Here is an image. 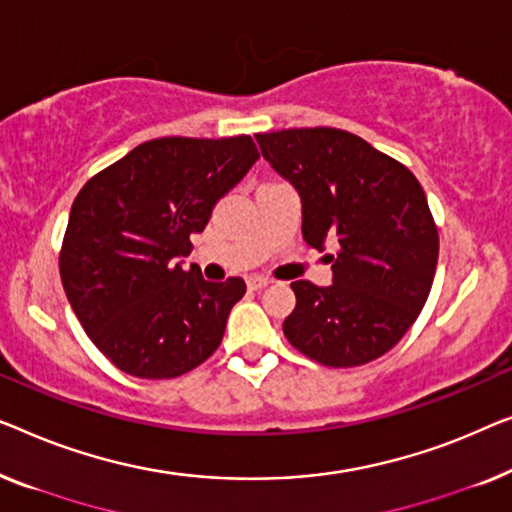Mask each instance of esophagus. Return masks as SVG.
Segmentation results:
<instances>
[{"instance_id": "1", "label": "esophagus", "mask_w": 512, "mask_h": 512, "mask_svg": "<svg viewBox=\"0 0 512 512\" xmlns=\"http://www.w3.org/2000/svg\"><path fill=\"white\" fill-rule=\"evenodd\" d=\"M271 280L269 278H262V276H253V278H248V290H253V292H257V290H262V287H266L269 285Z\"/></svg>"}]
</instances>
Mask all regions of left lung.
<instances>
[{"label": "left lung", "instance_id": "8db88e82", "mask_svg": "<svg viewBox=\"0 0 512 512\" xmlns=\"http://www.w3.org/2000/svg\"><path fill=\"white\" fill-rule=\"evenodd\" d=\"M297 187L304 239L327 255L329 287L294 280L285 338L313 362L348 369L383 357L413 327L434 283L438 227L413 171L357 134L301 127L255 136Z\"/></svg>", "mask_w": 512, "mask_h": 512}]
</instances>
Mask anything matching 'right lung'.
I'll return each mask as SVG.
<instances>
[{
	"instance_id": "1",
	"label": "right lung",
	"mask_w": 512,
	"mask_h": 512,
	"mask_svg": "<svg viewBox=\"0 0 512 512\" xmlns=\"http://www.w3.org/2000/svg\"><path fill=\"white\" fill-rule=\"evenodd\" d=\"M259 157L248 134L162 136L90 178L76 194L60 276L85 334L120 371L169 380L218 350L243 278L208 283L176 257L204 232L222 194Z\"/></svg>"
}]
</instances>
